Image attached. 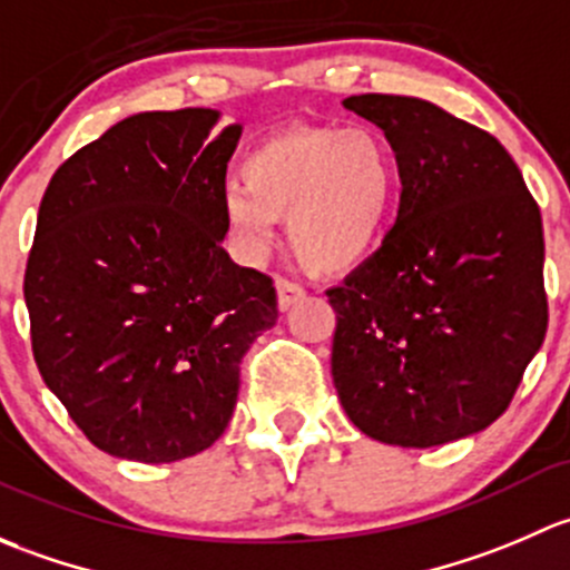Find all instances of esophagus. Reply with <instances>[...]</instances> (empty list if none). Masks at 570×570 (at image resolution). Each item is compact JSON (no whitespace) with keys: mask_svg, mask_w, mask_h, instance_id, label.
<instances>
[{"mask_svg":"<svg viewBox=\"0 0 570 570\" xmlns=\"http://www.w3.org/2000/svg\"><path fill=\"white\" fill-rule=\"evenodd\" d=\"M274 287H277V304L279 309H291L293 304L302 302L304 298V287L287 277H277L274 279Z\"/></svg>","mask_w":570,"mask_h":570,"instance_id":"obj_1","label":"esophagus"}]
</instances>
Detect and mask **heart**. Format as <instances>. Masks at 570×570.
Here are the masks:
<instances>
[{"instance_id":"obj_1","label":"heart","mask_w":570,"mask_h":570,"mask_svg":"<svg viewBox=\"0 0 570 570\" xmlns=\"http://www.w3.org/2000/svg\"><path fill=\"white\" fill-rule=\"evenodd\" d=\"M242 180L227 186L222 210L246 255H266L287 219L293 252L309 272L345 274L384 236L397 161L373 128L287 126L252 148Z\"/></svg>"}]
</instances>
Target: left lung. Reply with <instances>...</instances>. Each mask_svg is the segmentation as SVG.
Masks as SVG:
<instances>
[{
  "mask_svg": "<svg viewBox=\"0 0 570 570\" xmlns=\"http://www.w3.org/2000/svg\"><path fill=\"white\" fill-rule=\"evenodd\" d=\"M395 150L401 208L343 285L332 379L356 428L436 448L489 428L549 326L541 208L483 128L406 96L345 98Z\"/></svg>",
  "mask_w": 570,
  "mask_h": 570,
  "instance_id": "left-lung-1",
  "label": "left lung"
}]
</instances>
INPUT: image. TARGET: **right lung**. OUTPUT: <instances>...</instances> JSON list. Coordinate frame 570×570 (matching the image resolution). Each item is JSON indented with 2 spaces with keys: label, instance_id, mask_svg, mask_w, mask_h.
Wrapping results in <instances>:
<instances>
[{
  "label": "right lung",
  "instance_id": "right-lung-1",
  "mask_svg": "<svg viewBox=\"0 0 570 570\" xmlns=\"http://www.w3.org/2000/svg\"><path fill=\"white\" fill-rule=\"evenodd\" d=\"M219 111H142L49 180L23 274L32 354L70 420L115 459L169 463L225 433L242 360L277 291L222 246Z\"/></svg>",
  "mask_w": 570,
  "mask_h": 570
}]
</instances>
